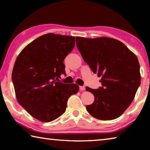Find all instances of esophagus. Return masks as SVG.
Masks as SVG:
<instances>
[{
	"label": "esophagus",
	"instance_id": "1",
	"mask_svg": "<svg viewBox=\"0 0 150 150\" xmlns=\"http://www.w3.org/2000/svg\"><path fill=\"white\" fill-rule=\"evenodd\" d=\"M79 89L80 91H85V86H80L79 87Z\"/></svg>",
	"mask_w": 150,
	"mask_h": 150
}]
</instances>
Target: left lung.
Wrapping results in <instances>:
<instances>
[{
  "label": "left lung",
  "instance_id": "8db88e82",
  "mask_svg": "<svg viewBox=\"0 0 150 150\" xmlns=\"http://www.w3.org/2000/svg\"><path fill=\"white\" fill-rule=\"evenodd\" d=\"M76 44L83 60L101 77L102 86L97 89L86 87L95 96L86 109L98 120L117 118L130 105L140 85L136 55L122 42L110 38L76 37Z\"/></svg>",
  "mask_w": 150,
  "mask_h": 150
}]
</instances>
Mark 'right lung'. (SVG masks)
<instances>
[{
	"instance_id": "1",
	"label": "right lung",
	"mask_w": 150,
	"mask_h": 150,
	"mask_svg": "<svg viewBox=\"0 0 150 150\" xmlns=\"http://www.w3.org/2000/svg\"><path fill=\"white\" fill-rule=\"evenodd\" d=\"M75 37L47 34L20 52L12 74L18 102L33 117L50 122L65 112L68 98L79 86L60 82L63 61L75 47Z\"/></svg>"
}]
</instances>
